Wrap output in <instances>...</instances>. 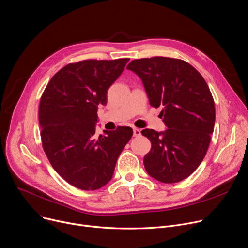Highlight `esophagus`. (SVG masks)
<instances>
[{"label":"esophagus","instance_id":"esophagus-1","mask_svg":"<svg viewBox=\"0 0 248 248\" xmlns=\"http://www.w3.org/2000/svg\"><path fill=\"white\" fill-rule=\"evenodd\" d=\"M140 135H141V131L137 127H134V137H139Z\"/></svg>","mask_w":248,"mask_h":248}]
</instances>
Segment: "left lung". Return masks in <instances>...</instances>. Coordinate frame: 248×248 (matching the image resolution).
<instances>
[{
	"label": "left lung",
	"mask_w": 248,
	"mask_h": 248,
	"mask_svg": "<svg viewBox=\"0 0 248 248\" xmlns=\"http://www.w3.org/2000/svg\"><path fill=\"white\" fill-rule=\"evenodd\" d=\"M150 104L162 107L166 130L145 128L152 147L144 157L148 174L163 184L188 177L206 156L215 125V103L202 75L185 61L154 57L132 61Z\"/></svg>",
	"instance_id": "8db88e82"
}]
</instances>
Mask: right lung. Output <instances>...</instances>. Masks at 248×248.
<instances>
[{
  "instance_id": "obj_1",
  "label": "right lung",
  "mask_w": 248,
  "mask_h": 248,
  "mask_svg": "<svg viewBox=\"0 0 248 248\" xmlns=\"http://www.w3.org/2000/svg\"><path fill=\"white\" fill-rule=\"evenodd\" d=\"M130 59L86 60L69 63L51 78L41 96L39 124L45 152L73 186L95 190L112 178L123 149L133 136L128 126L95 134L98 105Z\"/></svg>"
}]
</instances>
